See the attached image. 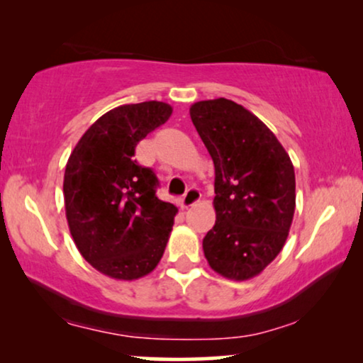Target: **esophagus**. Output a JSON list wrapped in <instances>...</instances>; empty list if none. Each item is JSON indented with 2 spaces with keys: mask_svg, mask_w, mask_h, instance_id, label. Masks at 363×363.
I'll return each instance as SVG.
<instances>
[{
  "mask_svg": "<svg viewBox=\"0 0 363 363\" xmlns=\"http://www.w3.org/2000/svg\"><path fill=\"white\" fill-rule=\"evenodd\" d=\"M200 198H201L200 190H198L196 186H190L186 190L185 195H183V198H182V208L193 206V205H195V203L200 201Z\"/></svg>",
  "mask_w": 363,
  "mask_h": 363,
  "instance_id": "obj_1",
  "label": "esophagus"
}]
</instances>
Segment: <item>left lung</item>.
<instances>
[{
  "label": "left lung",
  "instance_id": "obj_1",
  "mask_svg": "<svg viewBox=\"0 0 363 363\" xmlns=\"http://www.w3.org/2000/svg\"><path fill=\"white\" fill-rule=\"evenodd\" d=\"M198 135L215 163V226L203 240L213 271L247 281L274 261L296 210L294 167L274 133L225 97L190 107Z\"/></svg>",
  "mask_w": 363,
  "mask_h": 363
}]
</instances>
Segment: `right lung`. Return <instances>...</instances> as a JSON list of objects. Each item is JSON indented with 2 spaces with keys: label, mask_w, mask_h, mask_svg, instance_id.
Instances as JSON below:
<instances>
[{
  "label": "right lung",
  "mask_w": 363,
  "mask_h": 363,
  "mask_svg": "<svg viewBox=\"0 0 363 363\" xmlns=\"http://www.w3.org/2000/svg\"><path fill=\"white\" fill-rule=\"evenodd\" d=\"M172 111L158 101L112 108L87 128L67 160L62 190L69 231L84 259L112 279L152 272L170 238L178 208L158 200V178L133 155Z\"/></svg>",
  "instance_id": "add662e5"
}]
</instances>
